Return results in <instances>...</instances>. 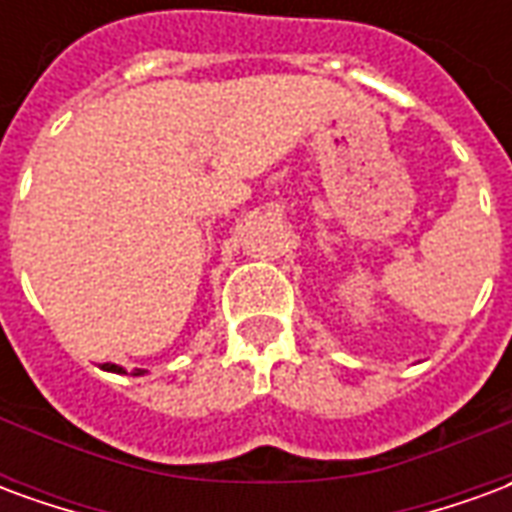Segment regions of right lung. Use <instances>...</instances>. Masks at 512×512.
<instances>
[{"mask_svg": "<svg viewBox=\"0 0 512 512\" xmlns=\"http://www.w3.org/2000/svg\"><path fill=\"white\" fill-rule=\"evenodd\" d=\"M104 370H109V373H126V370H123L120 365H109V362L104 365ZM136 373H142V370H136ZM136 373H134V376H136Z\"/></svg>", "mask_w": 512, "mask_h": 512, "instance_id": "obj_1", "label": "right lung"}]
</instances>
